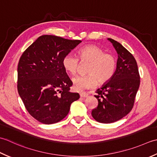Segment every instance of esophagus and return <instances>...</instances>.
Segmentation results:
<instances>
[{"instance_id":"esophagus-1","label":"esophagus","mask_w":157,"mask_h":157,"mask_svg":"<svg viewBox=\"0 0 157 157\" xmlns=\"http://www.w3.org/2000/svg\"><path fill=\"white\" fill-rule=\"evenodd\" d=\"M80 96L82 98H86L88 96V94L85 92H81V93H80Z\"/></svg>"}]
</instances>
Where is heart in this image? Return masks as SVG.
Masks as SVG:
<instances>
[{"label":"heart","mask_w":157,"mask_h":157,"mask_svg":"<svg viewBox=\"0 0 157 157\" xmlns=\"http://www.w3.org/2000/svg\"><path fill=\"white\" fill-rule=\"evenodd\" d=\"M82 63L89 62L86 72L88 75L77 76L72 78L73 87L76 91L91 89L98 84L102 85L110 81L116 71L117 61L114 55L104 53V50L95 44H87L78 51ZM63 68L70 75L78 72L80 62L77 57L67 54L62 60Z\"/></svg>","instance_id":"heart-1"}]
</instances>
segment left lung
Masks as SVG:
<instances>
[{
    "label": "left lung",
    "mask_w": 157,
    "mask_h": 157,
    "mask_svg": "<svg viewBox=\"0 0 157 157\" xmlns=\"http://www.w3.org/2000/svg\"><path fill=\"white\" fill-rule=\"evenodd\" d=\"M108 40L118 53L117 66L114 76L97 89L98 105L91 112L94 119L101 123H111L122 119L132 110L140 87V77L133 55L121 43Z\"/></svg>",
    "instance_id": "left-lung-1"
}]
</instances>
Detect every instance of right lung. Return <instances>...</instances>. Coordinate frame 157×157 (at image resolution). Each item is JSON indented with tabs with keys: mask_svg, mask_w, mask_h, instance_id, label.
I'll return each mask as SVG.
<instances>
[{
	"mask_svg": "<svg viewBox=\"0 0 157 157\" xmlns=\"http://www.w3.org/2000/svg\"><path fill=\"white\" fill-rule=\"evenodd\" d=\"M81 43L53 36L38 37L22 54L17 66V91L32 117L43 124L62 121L79 99L70 92L72 82L62 65L65 56Z\"/></svg>",
	"mask_w": 157,
	"mask_h": 157,
	"instance_id": "1",
	"label": "right lung"
}]
</instances>
